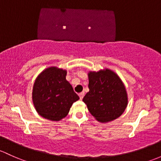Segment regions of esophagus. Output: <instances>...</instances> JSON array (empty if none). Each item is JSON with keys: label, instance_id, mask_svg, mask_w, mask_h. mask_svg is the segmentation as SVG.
<instances>
[{"label": "esophagus", "instance_id": "34e87169", "mask_svg": "<svg viewBox=\"0 0 161 161\" xmlns=\"http://www.w3.org/2000/svg\"><path fill=\"white\" fill-rule=\"evenodd\" d=\"M79 98H80V99H83L84 96H85V92H80V93L79 94Z\"/></svg>", "mask_w": 161, "mask_h": 161}]
</instances>
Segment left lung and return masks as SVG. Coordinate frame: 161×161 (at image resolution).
Returning <instances> with one entry per match:
<instances>
[{
    "instance_id": "8db88e82",
    "label": "left lung",
    "mask_w": 161,
    "mask_h": 161,
    "mask_svg": "<svg viewBox=\"0 0 161 161\" xmlns=\"http://www.w3.org/2000/svg\"><path fill=\"white\" fill-rule=\"evenodd\" d=\"M89 92L83 101L89 113L100 123L117 119L128 104L126 87L119 75L109 69L89 72Z\"/></svg>"
}]
</instances>
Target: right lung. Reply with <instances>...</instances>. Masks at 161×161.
I'll return each mask as SVG.
<instances>
[{
	"label": "right lung",
	"instance_id": "add662e5",
	"mask_svg": "<svg viewBox=\"0 0 161 161\" xmlns=\"http://www.w3.org/2000/svg\"><path fill=\"white\" fill-rule=\"evenodd\" d=\"M67 71L52 66L38 75L32 89V101L37 113L43 118L59 121L69 113L79 97L66 80Z\"/></svg>",
	"mask_w": 161,
	"mask_h": 161
}]
</instances>
